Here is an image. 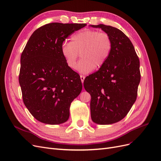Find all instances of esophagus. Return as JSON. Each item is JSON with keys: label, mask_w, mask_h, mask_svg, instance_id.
Returning <instances> with one entry per match:
<instances>
[{"label": "esophagus", "mask_w": 161, "mask_h": 161, "mask_svg": "<svg viewBox=\"0 0 161 161\" xmlns=\"http://www.w3.org/2000/svg\"><path fill=\"white\" fill-rule=\"evenodd\" d=\"M85 76L84 75H80V80H81L82 83H83V82L85 80Z\"/></svg>", "instance_id": "1"}]
</instances>
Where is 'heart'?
<instances>
[{
    "instance_id": "1",
    "label": "heart",
    "mask_w": 161,
    "mask_h": 161,
    "mask_svg": "<svg viewBox=\"0 0 161 161\" xmlns=\"http://www.w3.org/2000/svg\"><path fill=\"white\" fill-rule=\"evenodd\" d=\"M113 42L108 33L97 30H80L71 37V42L65 41L61 46V53L67 66L75 69L79 53L82 59L78 63L76 70L87 74L95 67L103 66L111 54Z\"/></svg>"
}]
</instances>
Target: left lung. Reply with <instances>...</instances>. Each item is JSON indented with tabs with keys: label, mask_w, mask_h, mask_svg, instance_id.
<instances>
[{
	"label": "left lung",
	"mask_w": 161,
	"mask_h": 161,
	"mask_svg": "<svg viewBox=\"0 0 161 161\" xmlns=\"http://www.w3.org/2000/svg\"><path fill=\"white\" fill-rule=\"evenodd\" d=\"M91 27L108 33L113 47L105 64L85 79L84 86L91 96L92 120L111 124L124 118L136 100L140 61L130 39L121 30L103 24Z\"/></svg>",
	"instance_id": "8db88e82"
}]
</instances>
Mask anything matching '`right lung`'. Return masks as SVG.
Masks as SVG:
<instances>
[{
  "mask_svg": "<svg viewBox=\"0 0 161 161\" xmlns=\"http://www.w3.org/2000/svg\"><path fill=\"white\" fill-rule=\"evenodd\" d=\"M86 25L46 24L33 33L21 53L19 81L23 103L42 123L66 121L71 102L80 93V76L67 66L61 46L71 34Z\"/></svg>",
  "mask_w": 161,
  "mask_h": 161,
  "instance_id": "obj_1",
  "label": "right lung"
}]
</instances>
